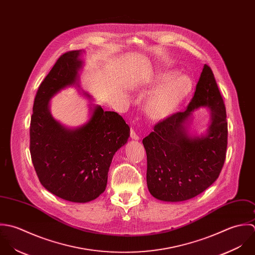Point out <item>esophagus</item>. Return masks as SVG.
<instances>
[{
    "label": "esophagus",
    "mask_w": 255,
    "mask_h": 255,
    "mask_svg": "<svg viewBox=\"0 0 255 255\" xmlns=\"http://www.w3.org/2000/svg\"><path fill=\"white\" fill-rule=\"evenodd\" d=\"M130 137L133 139V140H139L140 138H139V136H138V134L135 132V130H133V129H131V132H130Z\"/></svg>",
    "instance_id": "34e87169"
}]
</instances>
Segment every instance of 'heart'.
I'll use <instances>...</instances> for the list:
<instances>
[{
  "mask_svg": "<svg viewBox=\"0 0 255 255\" xmlns=\"http://www.w3.org/2000/svg\"><path fill=\"white\" fill-rule=\"evenodd\" d=\"M193 89L190 77L171 69H158L142 78L134 90L151 94L145 102V112L152 120H163L174 114Z\"/></svg>",
  "mask_w": 255,
  "mask_h": 255,
  "instance_id": "heart-1",
  "label": "heart"
}]
</instances>
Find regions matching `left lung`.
<instances>
[{
	"label": "left lung",
	"mask_w": 255,
	"mask_h": 255,
	"mask_svg": "<svg viewBox=\"0 0 255 255\" xmlns=\"http://www.w3.org/2000/svg\"><path fill=\"white\" fill-rule=\"evenodd\" d=\"M209 110L207 128L197 133L190 125L194 111ZM226 107L211 68L204 66L187 109L159 122L143 139L147 184L157 200L181 202L196 197L218 178L226 158Z\"/></svg>",
	"instance_id": "left-lung-1"
}]
</instances>
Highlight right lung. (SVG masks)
<instances>
[{
	"instance_id": "obj_1",
	"label": "right lung",
	"mask_w": 255,
	"mask_h": 255,
	"mask_svg": "<svg viewBox=\"0 0 255 255\" xmlns=\"http://www.w3.org/2000/svg\"><path fill=\"white\" fill-rule=\"evenodd\" d=\"M84 50L62 55L38 88L30 121V154L41 184L52 194L75 203L97 199L106 188L115 153L130 137V128L114 111L89 104V119L68 127L52 116L50 101L67 88L80 87ZM83 96L93 97L82 91Z\"/></svg>"
}]
</instances>
